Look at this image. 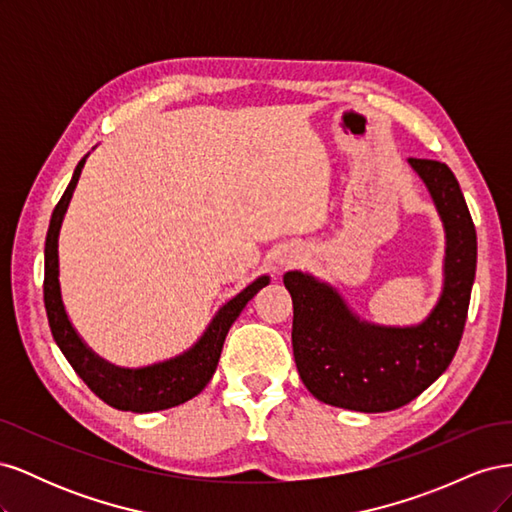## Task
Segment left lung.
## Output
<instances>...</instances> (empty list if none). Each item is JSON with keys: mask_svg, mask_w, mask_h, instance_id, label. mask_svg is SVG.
Masks as SVG:
<instances>
[{"mask_svg": "<svg viewBox=\"0 0 512 512\" xmlns=\"http://www.w3.org/2000/svg\"><path fill=\"white\" fill-rule=\"evenodd\" d=\"M436 205L444 232V288L431 314L414 327H380L356 316L339 292L301 271H288L292 350L307 391L329 406L389 412L410 404L451 365L466 327L476 275V230L453 170L410 158Z\"/></svg>", "mask_w": 512, "mask_h": 512, "instance_id": "left-lung-1", "label": "left lung"}]
</instances>
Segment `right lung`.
<instances>
[{"instance_id":"obj_1","label":"right lung","mask_w":512,"mask_h":512,"mask_svg":"<svg viewBox=\"0 0 512 512\" xmlns=\"http://www.w3.org/2000/svg\"><path fill=\"white\" fill-rule=\"evenodd\" d=\"M85 158L76 164L68 188L64 196L59 198V203L51 215V224L44 243V307L53 339L59 350L64 352L72 369L104 404L138 414L175 408L196 397L209 384L215 367H218L228 329L239 318L247 301L260 288L269 284V275H260L258 280L243 288L235 299H230L224 307H220V312L213 316L203 337L190 350L175 356V359L138 369L117 367L100 359L94 350L87 348L79 333L74 331L72 322L68 320L64 301H61L59 288V228L61 222H64L76 183H79Z\"/></svg>"}]
</instances>
